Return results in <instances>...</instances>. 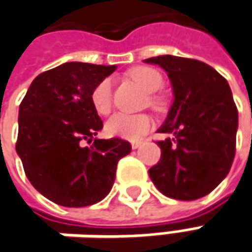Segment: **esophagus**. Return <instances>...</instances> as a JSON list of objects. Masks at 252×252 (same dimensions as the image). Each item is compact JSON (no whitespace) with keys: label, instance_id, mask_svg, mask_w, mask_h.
I'll list each match as a JSON object with an SVG mask.
<instances>
[{"label":"esophagus","instance_id":"obj_1","mask_svg":"<svg viewBox=\"0 0 252 252\" xmlns=\"http://www.w3.org/2000/svg\"><path fill=\"white\" fill-rule=\"evenodd\" d=\"M142 141H132V142H131V146H132V149H138V148L142 146Z\"/></svg>","mask_w":252,"mask_h":252}]
</instances>
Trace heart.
<instances>
[{
    "instance_id": "b5f03b06",
    "label": "heart",
    "mask_w": 252,
    "mask_h": 252,
    "mask_svg": "<svg viewBox=\"0 0 252 252\" xmlns=\"http://www.w3.org/2000/svg\"><path fill=\"white\" fill-rule=\"evenodd\" d=\"M129 78L136 82L143 91L148 93L159 91L163 85L161 74L151 66H134L129 69ZM92 106L99 114L104 116L111 109V81L109 78L100 81L92 91ZM153 106H160V99L152 96ZM153 126V120L148 114H126L116 113L106 121V134L116 138H123L128 141H135L146 135Z\"/></svg>"
}]
</instances>
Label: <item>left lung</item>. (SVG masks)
Returning a JSON list of instances; mask_svg holds the SVG:
<instances>
[{
	"mask_svg": "<svg viewBox=\"0 0 252 252\" xmlns=\"http://www.w3.org/2000/svg\"><path fill=\"white\" fill-rule=\"evenodd\" d=\"M163 68L174 100L159 132L161 156L149 170L163 195L194 201L208 195L227 176L236 153L239 113L227 81L198 60L159 56L145 60Z\"/></svg>",
	"mask_w": 252,
	"mask_h": 252,
	"instance_id": "left-lung-1",
	"label": "left lung"
}]
</instances>
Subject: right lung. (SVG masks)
Listing matches in <instances>:
<instances>
[{
    "instance_id": "add662e5",
    "label": "right lung",
    "mask_w": 252,
    "mask_h": 252,
    "mask_svg": "<svg viewBox=\"0 0 252 252\" xmlns=\"http://www.w3.org/2000/svg\"><path fill=\"white\" fill-rule=\"evenodd\" d=\"M116 65L65 63L37 75L19 106L16 153L26 177L47 199L68 208L101 201L114 184L128 141L97 139L103 128L92 106L93 88Z\"/></svg>"
}]
</instances>
